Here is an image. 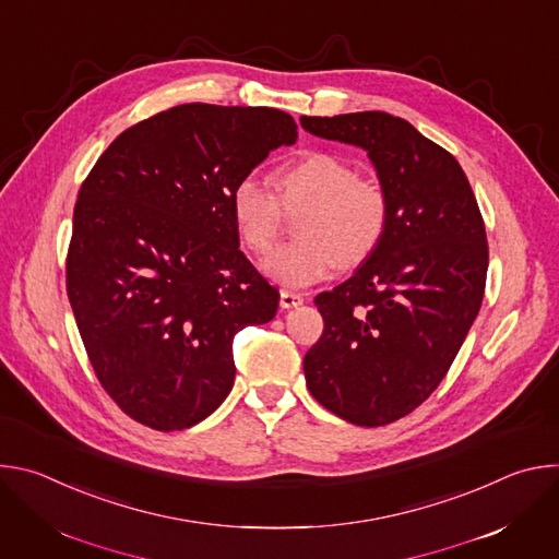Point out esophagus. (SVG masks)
Here are the masks:
<instances>
[{"label": "esophagus", "mask_w": 559, "mask_h": 559, "mask_svg": "<svg viewBox=\"0 0 559 559\" xmlns=\"http://www.w3.org/2000/svg\"><path fill=\"white\" fill-rule=\"evenodd\" d=\"M302 300H305V296H302V294L287 292V289H283V292H281V307H283V309L298 307V305H302Z\"/></svg>", "instance_id": "1"}]
</instances>
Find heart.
<instances>
[{
	"label": "heart",
	"instance_id": "obj_1",
	"mask_svg": "<svg viewBox=\"0 0 559 559\" xmlns=\"http://www.w3.org/2000/svg\"><path fill=\"white\" fill-rule=\"evenodd\" d=\"M276 194L254 177L236 181L229 216L254 254L272 250L285 214L300 212L298 241L263 261V274L292 289L334 274L338 261L358 265L376 252L389 225V197L373 179H360L345 158L311 150L274 173Z\"/></svg>",
	"mask_w": 559,
	"mask_h": 559
}]
</instances>
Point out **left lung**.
Segmentation results:
<instances>
[{"label":"left lung","mask_w":559,"mask_h":559,"mask_svg":"<svg viewBox=\"0 0 559 559\" xmlns=\"http://www.w3.org/2000/svg\"><path fill=\"white\" fill-rule=\"evenodd\" d=\"M330 141L367 150L389 197V225L352 278L316 296L325 330L305 354L311 395L358 427L420 407L480 311L489 246L455 156L386 112L300 117Z\"/></svg>","instance_id":"8db88e82"}]
</instances>
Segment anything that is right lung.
<instances>
[{
  "label": "right lung",
  "mask_w": 559,
  "mask_h": 559,
  "mask_svg": "<svg viewBox=\"0 0 559 559\" xmlns=\"http://www.w3.org/2000/svg\"><path fill=\"white\" fill-rule=\"evenodd\" d=\"M296 123L274 108L183 104L123 130L79 190L66 289L112 401L156 431L205 420L231 391L234 336L278 289L238 250L236 181Z\"/></svg>",
  "instance_id": "obj_1"
}]
</instances>
